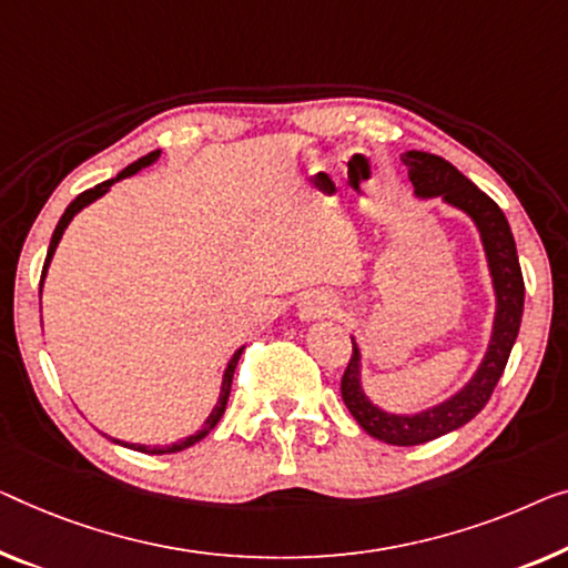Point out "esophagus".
Segmentation results:
<instances>
[{"label": "esophagus", "mask_w": 568, "mask_h": 568, "mask_svg": "<svg viewBox=\"0 0 568 568\" xmlns=\"http://www.w3.org/2000/svg\"><path fill=\"white\" fill-rule=\"evenodd\" d=\"M334 313H336V301L324 291H311L308 295H303V301L298 303V316L301 321H306V324L326 316H334Z\"/></svg>", "instance_id": "34e87169"}]
</instances>
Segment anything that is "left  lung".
Segmentation results:
<instances>
[{"mask_svg": "<svg viewBox=\"0 0 568 568\" xmlns=\"http://www.w3.org/2000/svg\"><path fill=\"white\" fill-rule=\"evenodd\" d=\"M400 160L408 168L413 196L423 201L442 199L446 206L469 216V222L479 234L481 250H485L487 273L495 293L493 332H489L487 349L481 354L477 369L454 395L416 413H393L372 400L365 390V383H362V369H365L362 367V346L352 336L354 354L342 377L344 405L349 408L354 420L377 442L393 446H418L462 428L464 423H469L485 408L497 379L503 377L507 359H510L515 338H518L526 285H523L515 236L503 209L487 193H481L467 175H462L452 163H446L444 158L408 150Z\"/></svg>", "mask_w": 568, "mask_h": 568, "instance_id": "obj_1", "label": "left lung"}]
</instances>
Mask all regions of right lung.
Here are the masks:
<instances>
[{"mask_svg": "<svg viewBox=\"0 0 568 568\" xmlns=\"http://www.w3.org/2000/svg\"><path fill=\"white\" fill-rule=\"evenodd\" d=\"M158 158H160V150L150 152V155L140 158V160H134L132 165H126L120 175L112 178V181H104V183H99V185H94V189L83 191L81 196L75 199V201L68 203L65 214L61 216V222H58L55 232H53V240H50V247H48L45 265H42V275H40V295H42V283H45V275H48V267H50V262H53V255H55L58 244H61L63 234H65V230H68V224L73 222V216H75V214H81L83 209L91 206V203H94L97 199L104 196V193H109V189H112V185H114L116 181H122V178H130V175H138V173L142 171V168H150V165H155V163H158ZM242 352H244V346H240V349H236V352L232 354V359L226 362V369H224V375H222V387H219L216 405H214V408H211V413H209V416H206V420H203V426H201L199 430H193L191 436H185V438H178V442H173V444H165V446L132 444V442H122V438H112V436H106V434H104V436L109 438V442H114V444H120V446L132 448V452H142V454H175V452H183V448H189V446H193V444H199L201 438H206V436L211 434V428H214L216 423L222 420V416H224V410H226V403H230V390H232V377H234V367H236V362H240Z\"/></svg>", "mask_w": 568, "mask_h": 568, "instance_id": "add662e5", "label": "right lung"}]
</instances>
